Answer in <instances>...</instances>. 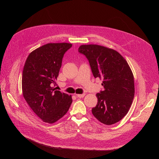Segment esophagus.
I'll return each mask as SVG.
<instances>
[{
    "label": "esophagus",
    "instance_id": "1",
    "mask_svg": "<svg viewBox=\"0 0 159 159\" xmlns=\"http://www.w3.org/2000/svg\"><path fill=\"white\" fill-rule=\"evenodd\" d=\"M75 95H76L77 97L82 98V97H84L85 96V93H83V94H76Z\"/></svg>",
    "mask_w": 159,
    "mask_h": 159
}]
</instances>
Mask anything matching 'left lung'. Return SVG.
<instances>
[{
  "label": "left lung",
  "instance_id": "8db88e82",
  "mask_svg": "<svg viewBox=\"0 0 159 159\" xmlns=\"http://www.w3.org/2000/svg\"><path fill=\"white\" fill-rule=\"evenodd\" d=\"M79 52L88 58L94 77L102 79L104 88L96 95L93 115L106 125L118 122L128 113L135 95L134 78L127 61L115 50L96 44L81 45Z\"/></svg>",
  "mask_w": 159,
  "mask_h": 159
}]
</instances>
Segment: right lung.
Instances as JSON below:
<instances>
[{"mask_svg": "<svg viewBox=\"0 0 159 159\" xmlns=\"http://www.w3.org/2000/svg\"><path fill=\"white\" fill-rule=\"evenodd\" d=\"M70 43H49L28 55L22 77L24 99L39 117L53 124L68 112L72 103L71 95L52 87L57 79L64 53Z\"/></svg>", "mask_w": 159, "mask_h": 159, "instance_id": "1", "label": "right lung"}]
</instances>
